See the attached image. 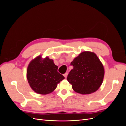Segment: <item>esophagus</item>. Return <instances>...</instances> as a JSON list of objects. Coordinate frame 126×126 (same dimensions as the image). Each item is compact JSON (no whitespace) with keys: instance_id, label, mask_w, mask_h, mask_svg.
<instances>
[{"instance_id":"1","label":"esophagus","mask_w":126,"mask_h":126,"mask_svg":"<svg viewBox=\"0 0 126 126\" xmlns=\"http://www.w3.org/2000/svg\"><path fill=\"white\" fill-rule=\"evenodd\" d=\"M67 75H68V73H67V72H66V73L63 75V76L64 77V78H67Z\"/></svg>"}]
</instances>
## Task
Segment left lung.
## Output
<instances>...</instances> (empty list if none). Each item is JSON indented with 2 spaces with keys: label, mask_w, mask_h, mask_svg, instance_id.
Listing matches in <instances>:
<instances>
[{
  "label": "left lung",
  "mask_w": 126,
  "mask_h": 126,
  "mask_svg": "<svg viewBox=\"0 0 126 126\" xmlns=\"http://www.w3.org/2000/svg\"><path fill=\"white\" fill-rule=\"evenodd\" d=\"M70 64L74 68L68 74L67 80L76 93L82 94L96 91L104 77V68L94 52L83 51Z\"/></svg>",
  "instance_id": "left-lung-1"
}]
</instances>
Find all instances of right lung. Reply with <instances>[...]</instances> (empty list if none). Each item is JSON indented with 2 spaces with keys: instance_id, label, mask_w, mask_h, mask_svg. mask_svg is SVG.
<instances>
[{
  "instance_id": "right-lung-1",
  "label": "right lung",
  "mask_w": 126,
  "mask_h": 126,
  "mask_svg": "<svg viewBox=\"0 0 126 126\" xmlns=\"http://www.w3.org/2000/svg\"><path fill=\"white\" fill-rule=\"evenodd\" d=\"M58 66L48 57L41 56L31 61L27 70V78L32 89L37 94H46L52 93L57 84L64 77L57 71Z\"/></svg>"
}]
</instances>
